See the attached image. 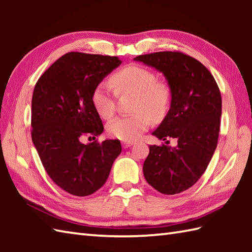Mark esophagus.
<instances>
[{
    "mask_svg": "<svg viewBox=\"0 0 252 252\" xmlns=\"http://www.w3.org/2000/svg\"><path fill=\"white\" fill-rule=\"evenodd\" d=\"M133 145L132 142H122V147L123 148H127V147H131Z\"/></svg>",
    "mask_w": 252,
    "mask_h": 252,
    "instance_id": "esophagus-1",
    "label": "esophagus"
}]
</instances>
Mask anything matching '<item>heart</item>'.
Masks as SVG:
<instances>
[{"label": "heart", "mask_w": 252, "mask_h": 252, "mask_svg": "<svg viewBox=\"0 0 252 252\" xmlns=\"http://www.w3.org/2000/svg\"><path fill=\"white\" fill-rule=\"evenodd\" d=\"M111 81L120 93H135L133 110L135 114L121 116L109 122L107 130L116 138L125 142L137 140L148 126L152 119L161 120L167 115L171 103L169 85L157 81V77L148 69L130 65L112 74ZM92 104L97 114L109 119L116 111V100L112 89L107 82H99L92 92Z\"/></svg>", "instance_id": "b5f03b06"}]
</instances>
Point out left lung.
<instances>
[{
    "instance_id": "8db88e82",
    "label": "left lung",
    "mask_w": 252,
    "mask_h": 252,
    "mask_svg": "<svg viewBox=\"0 0 252 252\" xmlns=\"http://www.w3.org/2000/svg\"><path fill=\"white\" fill-rule=\"evenodd\" d=\"M134 60L156 68L168 80L171 107L153 135L178 141L175 147L149 146L144 176L161 194H179L200 179L215 154L222 115L220 90L200 62L182 52H156Z\"/></svg>"
}]
</instances>
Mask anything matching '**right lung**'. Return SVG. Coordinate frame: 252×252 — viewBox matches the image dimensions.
Returning <instances> with one entry per match:
<instances>
[{"label":"right lung","instance_id":"obj_1","mask_svg":"<svg viewBox=\"0 0 252 252\" xmlns=\"http://www.w3.org/2000/svg\"><path fill=\"white\" fill-rule=\"evenodd\" d=\"M120 63L117 56L70 52L58 58L34 87L32 142L52 181L71 195L84 197L98 190L121 153L118 140L81 142L104 131L91 96Z\"/></svg>","mask_w":252,"mask_h":252}]
</instances>
